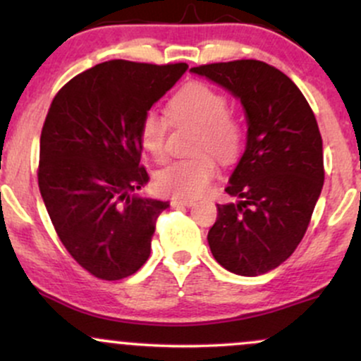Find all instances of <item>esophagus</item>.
<instances>
[{"mask_svg": "<svg viewBox=\"0 0 361 361\" xmlns=\"http://www.w3.org/2000/svg\"><path fill=\"white\" fill-rule=\"evenodd\" d=\"M171 205H175V207H192V205H195V200H192V198H173Z\"/></svg>", "mask_w": 361, "mask_h": 361, "instance_id": "1", "label": "esophagus"}]
</instances>
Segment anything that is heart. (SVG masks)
<instances>
[{
    "label": "heart",
    "instance_id": "obj_1",
    "mask_svg": "<svg viewBox=\"0 0 361 361\" xmlns=\"http://www.w3.org/2000/svg\"><path fill=\"white\" fill-rule=\"evenodd\" d=\"M171 122L188 120L198 126L192 151L197 154L171 163L157 173L156 186L175 198H197L209 190L217 175L219 163L231 164L244 146V128L229 114V103L219 90L200 81L186 82L168 100ZM139 142L157 163L168 156V122L149 110L139 122ZM212 154L214 157L209 156Z\"/></svg>",
    "mask_w": 361,
    "mask_h": 361
}]
</instances>
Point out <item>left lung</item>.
<instances>
[{
  "instance_id": "1",
  "label": "left lung",
  "mask_w": 361,
  "mask_h": 361,
  "mask_svg": "<svg viewBox=\"0 0 361 361\" xmlns=\"http://www.w3.org/2000/svg\"><path fill=\"white\" fill-rule=\"evenodd\" d=\"M241 100L246 151L226 192L238 204L217 205L209 246L226 270L258 276L295 251L324 183L317 120L287 74L256 59L192 68Z\"/></svg>"
}]
</instances>
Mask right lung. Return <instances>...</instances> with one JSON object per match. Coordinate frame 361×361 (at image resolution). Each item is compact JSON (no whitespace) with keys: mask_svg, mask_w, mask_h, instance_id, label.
<instances>
[{"mask_svg":"<svg viewBox=\"0 0 361 361\" xmlns=\"http://www.w3.org/2000/svg\"><path fill=\"white\" fill-rule=\"evenodd\" d=\"M186 68L102 62L51 103L40 135V195L61 243L97 279H127L151 255L156 221L169 204L130 195L149 183L139 122Z\"/></svg>","mask_w":361,"mask_h":361,"instance_id":"1","label":"right lung"}]
</instances>
